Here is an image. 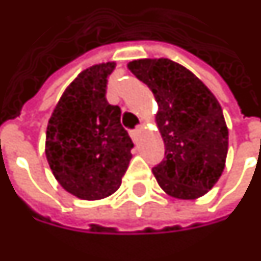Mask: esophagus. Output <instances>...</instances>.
<instances>
[{"mask_svg": "<svg viewBox=\"0 0 261 261\" xmlns=\"http://www.w3.org/2000/svg\"><path fill=\"white\" fill-rule=\"evenodd\" d=\"M138 133H140V127H137L136 130H133L130 133L131 138H133V141H134V143H137V136H138Z\"/></svg>", "mask_w": 261, "mask_h": 261, "instance_id": "obj_1", "label": "esophagus"}]
</instances>
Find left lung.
I'll return each instance as SVG.
<instances>
[{
	"mask_svg": "<svg viewBox=\"0 0 261 261\" xmlns=\"http://www.w3.org/2000/svg\"><path fill=\"white\" fill-rule=\"evenodd\" d=\"M128 69L158 103L156 124L165 155L152 168L171 196L196 199L223 172L229 133L219 101L192 72L169 59H138Z\"/></svg>",
	"mask_w": 261,
	"mask_h": 261,
	"instance_id": "obj_1",
	"label": "left lung"
}]
</instances>
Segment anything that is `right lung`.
Segmentation results:
<instances>
[{"instance_id": "right-lung-1", "label": "right lung", "mask_w": 261, "mask_h": 261, "mask_svg": "<svg viewBox=\"0 0 261 261\" xmlns=\"http://www.w3.org/2000/svg\"><path fill=\"white\" fill-rule=\"evenodd\" d=\"M113 62L83 70L62 94L49 118L45 154L63 189L80 199L114 194L134 144L120 123L121 110L106 99Z\"/></svg>"}]
</instances>
